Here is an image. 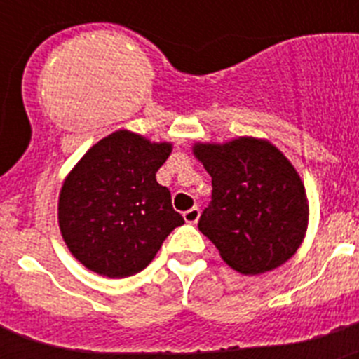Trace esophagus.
Instances as JSON below:
<instances>
[{"instance_id": "esophagus-1", "label": "esophagus", "mask_w": 359, "mask_h": 359, "mask_svg": "<svg viewBox=\"0 0 359 359\" xmlns=\"http://www.w3.org/2000/svg\"><path fill=\"white\" fill-rule=\"evenodd\" d=\"M199 214H201V212H199V208L198 207H192V208H190V210L183 212V219H185V221L189 224H196V223H198Z\"/></svg>"}]
</instances>
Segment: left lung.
<instances>
[{
    "label": "left lung",
    "mask_w": 359,
    "mask_h": 359,
    "mask_svg": "<svg viewBox=\"0 0 359 359\" xmlns=\"http://www.w3.org/2000/svg\"><path fill=\"white\" fill-rule=\"evenodd\" d=\"M212 176V201L199 217L230 268L259 275L297 253L309 219L304 183L273 144L241 136L226 144H194Z\"/></svg>",
    "instance_id": "obj_1"
}]
</instances>
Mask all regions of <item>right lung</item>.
<instances>
[{
	"label": "right lung",
	"instance_id": "obj_1",
	"mask_svg": "<svg viewBox=\"0 0 359 359\" xmlns=\"http://www.w3.org/2000/svg\"><path fill=\"white\" fill-rule=\"evenodd\" d=\"M169 142L111 133L66 176L59 194V228L72 255L98 275L123 278L147 268L182 214L156 172Z\"/></svg>",
	"mask_w": 359,
	"mask_h": 359
}]
</instances>
